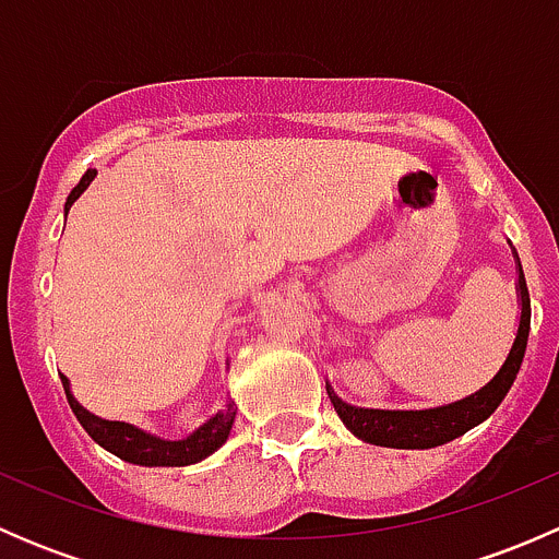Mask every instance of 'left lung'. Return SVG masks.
Here are the masks:
<instances>
[{
	"label": "left lung",
	"instance_id": "1",
	"mask_svg": "<svg viewBox=\"0 0 559 559\" xmlns=\"http://www.w3.org/2000/svg\"><path fill=\"white\" fill-rule=\"evenodd\" d=\"M520 295H522V319L516 341L511 346L509 359L503 368L498 370L487 386L478 389L471 397L460 400V403L443 405V408H427V411H365L354 408V405L341 403L337 397L330 400L335 405V414L341 416L343 425L362 441L376 443V447L389 449H432L441 443L454 441L462 432L471 427L481 425L489 414H495L503 397L509 394L511 384H514L516 373L522 368L524 348H527V332H530V295L527 284L520 267Z\"/></svg>",
	"mask_w": 559,
	"mask_h": 559
}]
</instances>
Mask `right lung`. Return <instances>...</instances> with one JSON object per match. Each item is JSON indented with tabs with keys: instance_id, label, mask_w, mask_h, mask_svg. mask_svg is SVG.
<instances>
[{
	"instance_id": "obj_1",
	"label": "right lung",
	"mask_w": 559,
	"mask_h": 559,
	"mask_svg": "<svg viewBox=\"0 0 559 559\" xmlns=\"http://www.w3.org/2000/svg\"><path fill=\"white\" fill-rule=\"evenodd\" d=\"M94 175H97V170L83 173V178L78 180V186L70 191V197H67L64 211H70V205L83 194V189L92 183ZM61 384H64L67 403H70L72 414L78 416L83 430H86L99 447L107 449V452L121 456L123 462H132V465H191V462H200L205 460L207 454L216 452V449L227 441L229 430H233L235 411L227 408V414H216L207 425H202L194 436L186 438V441H159V438L145 436V432L134 430V427L121 425V421L97 419V416H92L88 411H83L81 405L75 403L64 376H61Z\"/></svg>"
}]
</instances>
